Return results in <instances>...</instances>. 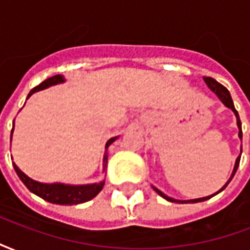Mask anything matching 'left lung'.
Here are the masks:
<instances>
[{
	"mask_svg": "<svg viewBox=\"0 0 250 250\" xmlns=\"http://www.w3.org/2000/svg\"><path fill=\"white\" fill-rule=\"evenodd\" d=\"M204 80H205V83H206V85L210 88V91H213V92H214L215 95L218 96V99H220L221 102L225 104L228 108H230L231 111L234 112V115H236V118H237V127H238V130H240V131H238V136H240V139H242L241 120H240L238 112H237L236 108H234V104H233V100H231V96H230V93H229V91H228V89H226V88L224 87L222 84H220V83L217 82V80H214L213 77H204ZM241 152H242V150H241ZM240 158H241V154H240V157L236 159V163H234V168H233V171H231V175H230V178H229V181H228V182H226V184L224 185V186H222V188H221L220 190H218V191H217L215 194L221 193V191H222V190H224V188L228 186V184L230 182L231 178L234 177V174H236L237 168H238V165H240ZM152 188H154V186H152ZM154 190H155V191H157V193L159 194L161 197H163L165 199H167V201H170V202H177V204H195V202H202V201H206V199L211 198L213 195H215V194H213V195H209V197H204V198H195V199H188V201H181V199H174V198H171V197H167L166 194H163L162 191H161V190H158L157 188H154Z\"/></svg>",
	"mask_w": 250,
	"mask_h": 250,
	"instance_id": "left-lung-1",
	"label": "left lung"
}]
</instances>
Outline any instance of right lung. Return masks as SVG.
<instances>
[{
    "label": "right lung",
    "instance_id": "add662e5",
    "mask_svg": "<svg viewBox=\"0 0 250 250\" xmlns=\"http://www.w3.org/2000/svg\"><path fill=\"white\" fill-rule=\"evenodd\" d=\"M65 82V79L62 76V75H56V76H52L49 79H46L44 82L41 83L40 85L35 87L28 95V98L32 96L35 92H39L41 89H45V88L51 87V85H56V84H60V83ZM14 131V123H13V130H12V134ZM12 138V135H10ZM118 139V136L115 138H111L107 145H105V150L108 148L109 145ZM12 141V139H10ZM107 152L104 154L103 158V171L105 170V166H107ZM14 170L16 173L20 177V179L22 181V184L29 188L30 191L36 195H39L42 199H45L51 204H57V205H77L83 204V202H87L89 199L95 198L104 186L103 182H99V184H91V185H64V184H41V182H37L35 179L29 178L26 174H24L19 167L17 165L13 163Z\"/></svg>",
    "mask_w": 250,
    "mask_h": 250
}]
</instances>
